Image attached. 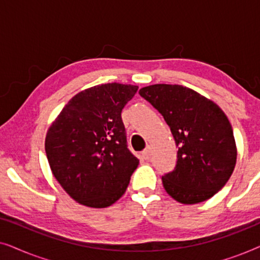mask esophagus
Segmentation results:
<instances>
[{
	"label": "esophagus",
	"mask_w": 260,
	"mask_h": 260,
	"mask_svg": "<svg viewBox=\"0 0 260 260\" xmlns=\"http://www.w3.org/2000/svg\"><path fill=\"white\" fill-rule=\"evenodd\" d=\"M150 156H151V148L150 147L145 148L143 152H142V157H143L144 159H149L150 158Z\"/></svg>",
	"instance_id": "1"
}]
</instances>
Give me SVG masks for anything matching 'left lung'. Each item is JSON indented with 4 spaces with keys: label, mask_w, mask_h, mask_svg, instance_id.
<instances>
[{
    "label": "left lung",
    "mask_w": 260,
    "mask_h": 260,
    "mask_svg": "<svg viewBox=\"0 0 260 260\" xmlns=\"http://www.w3.org/2000/svg\"><path fill=\"white\" fill-rule=\"evenodd\" d=\"M140 95L163 116L179 148L175 168L162 176L167 193L186 205L218 193L237 161L232 125L222 110L182 85H150Z\"/></svg>",
    "instance_id": "obj_1"
}]
</instances>
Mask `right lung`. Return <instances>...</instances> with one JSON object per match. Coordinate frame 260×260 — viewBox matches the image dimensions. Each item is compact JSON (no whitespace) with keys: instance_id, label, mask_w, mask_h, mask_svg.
Segmentation results:
<instances>
[{"instance_id":"1","label":"right lung","mask_w":260,"mask_h":260,"mask_svg":"<svg viewBox=\"0 0 260 260\" xmlns=\"http://www.w3.org/2000/svg\"><path fill=\"white\" fill-rule=\"evenodd\" d=\"M138 86L103 84L74 95L49 129L45 150L56 181L79 204L109 207L125 193L137 168L122 110Z\"/></svg>"}]
</instances>
